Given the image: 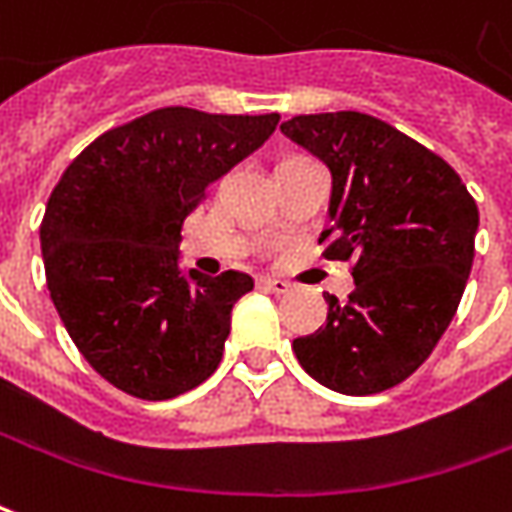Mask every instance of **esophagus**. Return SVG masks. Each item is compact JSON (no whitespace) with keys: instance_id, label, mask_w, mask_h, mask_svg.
<instances>
[{"instance_id":"34e87169","label":"esophagus","mask_w":512,"mask_h":512,"mask_svg":"<svg viewBox=\"0 0 512 512\" xmlns=\"http://www.w3.org/2000/svg\"><path fill=\"white\" fill-rule=\"evenodd\" d=\"M260 285L271 293H288L291 291V282L288 280H277V277H260Z\"/></svg>"}]
</instances>
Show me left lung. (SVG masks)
Instances as JSON below:
<instances>
[{
	"instance_id": "left-lung-1",
	"label": "left lung",
	"mask_w": 512,
	"mask_h": 512,
	"mask_svg": "<svg viewBox=\"0 0 512 512\" xmlns=\"http://www.w3.org/2000/svg\"><path fill=\"white\" fill-rule=\"evenodd\" d=\"M280 130L332 171L318 244L349 263V302L327 299V324L293 341L307 374L346 396L399 385L455 318L474 263L480 210L443 157L391 124L355 113L293 116Z\"/></svg>"
}]
</instances>
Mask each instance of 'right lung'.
Returning <instances> with one entry per match:
<instances>
[{"label":"right lung","mask_w":512,"mask_h":512,"mask_svg":"<svg viewBox=\"0 0 512 512\" xmlns=\"http://www.w3.org/2000/svg\"><path fill=\"white\" fill-rule=\"evenodd\" d=\"M277 113L160 107L69 163L41 221L46 288L80 355L119 391L163 402L219 368L249 274H180L185 219L277 130Z\"/></svg>","instance_id":"add662e5"}]
</instances>
